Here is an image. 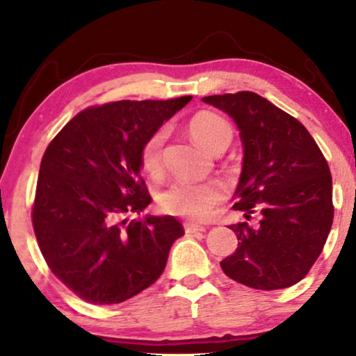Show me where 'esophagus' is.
<instances>
[{
    "mask_svg": "<svg viewBox=\"0 0 356 356\" xmlns=\"http://www.w3.org/2000/svg\"><path fill=\"white\" fill-rule=\"evenodd\" d=\"M184 229H186V232H189V234H192V232H202V231H206V227L201 226V224L184 222Z\"/></svg>",
    "mask_w": 356,
    "mask_h": 356,
    "instance_id": "1",
    "label": "esophagus"
}]
</instances>
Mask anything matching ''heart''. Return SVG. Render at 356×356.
I'll return each mask as SVG.
<instances>
[{
    "label": "heart",
    "instance_id": "obj_1",
    "mask_svg": "<svg viewBox=\"0 0 356 356\" xmlns=\"http://www.w3.org/2000/svg\"><path fill=\"white\" fill-rule=\"evenodd\" d=\"M187 129H189L191 137L209 152L224 142H231L232 138V127L229 122L207 110L192 115ZM165 136V129H157L142 145L140 165L144 172L152 177L161 172L162 147H164ZM224 195H226V191L222 184L179 181L170 184L167 189L161 192L159 204L170 214L204 220L214 214L216 207L222 201Z\"/></svg>",
    "mask_w": 356,
    "mask_h": 356
}]
</instances>
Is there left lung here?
Wrapping results in <instances>:
<instances>
[{
    "label": "left lung",
    "mask_w": 356,
    "mask_h": 356,
    "mask_svg": "<svg viewBox=\"0 0 356 356\" xmlns=\"http://www.w3.org/2000/svg\"><path fill=\"white\" fill-rule=\"evenodd\" d=\"M239 129L244 157L236 211L257 209L256 227L232 224L238 249L220 261L231 280L254 289H283L306 276L333 222L332 174L303 124L252 92L204 97Z\"/></svg>",
    "instance_id": "8db88e82"
}]
</instances>
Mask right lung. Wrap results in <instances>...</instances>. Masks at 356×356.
<instances>
[{
	"label": "right lung",
	"mask_w": 356,
	"mask_h": 356,
	"mask_svg": "<svg viewBox=\"0 0 356 356\" xmlns=\"http://www.w3.org/2000/svg\"><path fill=\"white\" fill-rule=\"evenodd\" d=\"M191 99L85 108L44 150L35 236L53 275L81 300L117 305L144 291L184 236L172 216H136L152 202L140 177L142 145Z\"/></svg>",
	"instance_id": "1"
}]
</instances>
